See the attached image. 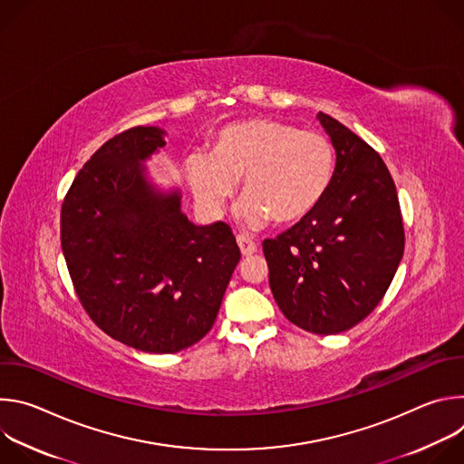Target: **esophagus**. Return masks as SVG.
<instances>
[{"instance_id": "obj_1", "label": "esophagus", "mask_w": 464, "mask_h": 464, "mask_svg": "<svg viewBox=\"0 0 464 464\" xmlns=\"http://www.w3.org/2000/svg\"><path fill=\"white\" fill-rule=\"evenodd\" d=\"M237 242H238V247H240V251H242V255L244 256H251V255H255L256 253V244L253 242V240H249L247 237H244V235H238L237 237Z\"/></svg>"}]
</instances>
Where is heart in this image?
I'll list each match as a JSON object with an SVG mask.
<instances>
[{"instance_id": "b5f03b06", "label": "heart", "mask_w": 464, "mask_h": 464, "mask_svg": "<svg viewBox=\"0 0 464 464\" xmlns=\"http://www.w3.org/2000/svg\"><path fill=\"white\" fill-rule=\"evenodd\" d=\"M187 172L206 211L222 213L237 179H242L244 222L251 227L268 222L290 227L323 204L336 176V149L321 131L255 117L217 131L211 154H190Z\"/></svg>"}]
</instances>
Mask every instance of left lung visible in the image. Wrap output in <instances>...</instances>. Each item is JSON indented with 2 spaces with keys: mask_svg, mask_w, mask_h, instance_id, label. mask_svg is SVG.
<instances>
[{
  "mask_svg": "<svg viewBox=\"0 0 464 464\" xmlns=\"http://www.w3.org/2000/svg\"><path fill=\"white\" fill-rule=\"evenodd\" d=\"M336 149V176L319 209L262 242L270 288L288 321L312 334H340L385 295L404 253L394 181L345 124L317 113Z\"/></svg>",
  "mask_w": 464,
  "mask_h": 464,
  "instance_id": "8db88e82",
  "label": "left lung"
}]
</instances>
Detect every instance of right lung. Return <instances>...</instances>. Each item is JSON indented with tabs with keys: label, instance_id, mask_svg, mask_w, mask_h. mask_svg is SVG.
Listing matches in <instances>:
<instances>
[{
	"label": "right lung",
	"instance_id": "add662e5",
	"mask_svg": "<svg viewBox=\"0 0 464 464\" xmlns=\"http://www.w3.org/2000/svg\"><path fill=\"white\" fill-rule=\"evenodd\" d=\"M165 131L136 126L108 140L75 176L60 211V242L77 297L110 338L174 354L215 324L240 260L231 227H198L179 194L156 192L141 161Z\"/></svg>",
	"mask_w": 464,
	"mask_h": 464
}]
</instances>
